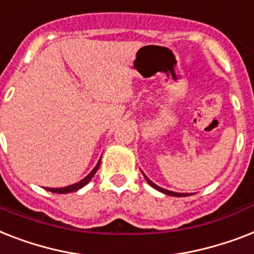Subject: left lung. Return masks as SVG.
Returning <instances> with one entry per match:
<instances>
[{"label":"left lung","mask_w":254,"mask_h":254,"mask_svg":"<svg viewBox=\"0 0 254 254\" xmlns=\"http://www.w3.org/2000/svg\"><path fill=\"white\" fill-rule=\"evenodd\" d=\"M144 177H145V180H147V182H148V184H149V185H151L152 188L156 189V190H159V191L164 192V194H168V195H173V196H186V195H189V194H181V192H174V191H169V190H165V189L160 188V186H157V185L153 184V182H152L151 180H149V178H148L147 176H145V174H144Z\"/></svg>","instance_id":"left-lung-1"}]
</instances>
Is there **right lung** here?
Here are the masks:
<instances>
[{
  "label": "right lung",
  "instance_id": "add662e5",
  "mask_svg": "<svg viewBox=\"0 0 254 254\" xmlns=\"http://www.w3.org/2000/svg\"><path fill=\"white\" fill-rule=\"evenodd\" d=\"M99 164H101V161H98L97 166H95L94 169H93L92 172H90V173H89L88 176H86V177L84 178V180H82V181L77 182V184H74V185H70V186H66V188H62V189H48V188H47V190H50L51 192H58V194H65V192L76 191V190H78V189L84 188L85 185L88 184V182L90 181V180H92L93 176H94V174H95V172L98 170Z\"/></svg>",
  "mask_w": 254,
  "mask_h": 254
}]
</instances>
